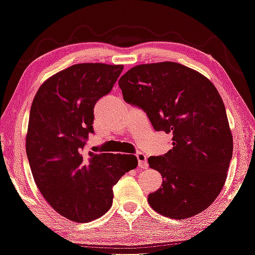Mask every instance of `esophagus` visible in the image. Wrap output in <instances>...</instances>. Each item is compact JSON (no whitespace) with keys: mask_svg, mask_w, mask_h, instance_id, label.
Returning <instances> with one entry per match:
<instances>
[{"mask_svg":"<svg viewBox=\"0 0 255 255\" xmlns=\"http://www.w3.org/2000/svg\"><path fill=\"white\" fill-rule=\"evenodd\" d=\"M136 158L138 160V167L140 169H144L147 167V160H146V155L142 153V152H137L136 153Z\"/></svg>","mask_w":255,"mask_h":255,"instance_id":"esophagus-1","label":"esophagus"}]
</instances>
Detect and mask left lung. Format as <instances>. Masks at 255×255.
I'll return each mask as SVG.
<instances>
[{"instance_id":"8db88e82","label":"left lung","mask_w":255,"mask_h":255,"mask_svg":"<svg viewBox=\"0 0 255 255\" xmlns=\"http://www.w3.org/2000/svg\"><path fill=\"white\" fill-rule=\"evenodd\" d=\"M124 100L146 113L157 131L172 134L173 149L147 159L162 176L147 201L167 218L183 220L220 195L233 158V135L214 85L182 64H142L119 80Z\"/></svg>"}]
</instances>
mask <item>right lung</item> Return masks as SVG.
Returning <instances> with one entry per match:
<instances>
[{
	"label": "right lung",
	"mask_w": 255,
	"mask_h": 255,
	"mask_svg": "<svg viewBox=\"0 0 255 255\" xmlns=\"http://www.w3.org/2000/svg\"><path fill=\"white\" fill-rule=\"evenodd\" d=\"M123 65L75 64L41 85L30 106L26 153L43 198L73 222L112 206L113 185L137 167L132 154L83 153L94 132V106L112 90Z\"/></svg>",
	"instance_id": "obj_1"
}]
</instances>
